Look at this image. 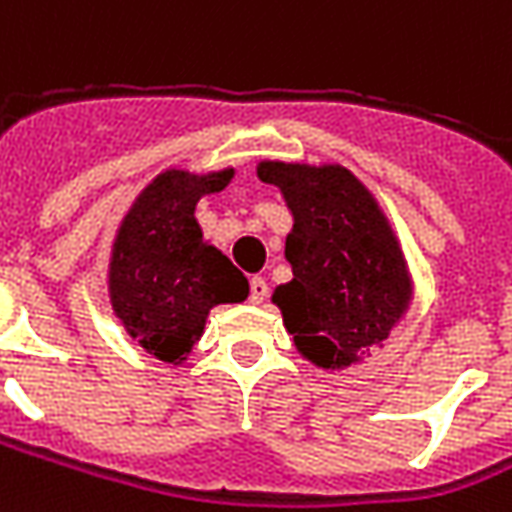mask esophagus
<instances>
[{
    "instance_id": "esophagus-1",
    "label": "esophagus",
    "mask_w": 512,
    "mask_h": 512,
    "mask_svg": "<svg viewBox=\"0 0 512 512\" xmlns=\"http://www.w3.org/2000/svg\"><path fill=\"white\" fill-rule=\"evenodd\" d=\"M266 296H268V282L263 280V277H252V280H249V299H252L255 305H260Z\"/></svg>"
}]
</instances>
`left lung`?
<instances>
[{"label":"left lung","instance_id":"8db88e82","mask_svg":"<svg viewBox=\"0 0 512 512\" xmlns=\"http://www.w3.org/2000/svg\"><path fill=\"white\" fill-rule=\"evenodd\" d=\"M257 177L277 185L293 213L285 241L293 280L274 291L285 330L316 366H352L410 305L405 257L388 221L341 166L266 160Z\"/></svg>","mask_w":512,"mask_h":512}]
</instances>
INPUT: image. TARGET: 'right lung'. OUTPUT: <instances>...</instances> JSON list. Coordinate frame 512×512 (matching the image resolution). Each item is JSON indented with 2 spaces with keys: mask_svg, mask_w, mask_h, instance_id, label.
<instances>
[{
  "mask_svg": "<svg viewBox=\"0 0 512 512\" xmlns=\"http://www.w3.org/2000/svg\"><path fill=\"white\" fill-rule=\"evenodd\" d=\"M232 180L163 171L124 216L110 257V302L149 355L177 363L194 349L210 307L244 302L249 282L230 257L202 241L196 202Z\"/></svg>",
  "mask_w": 512,
  "mask_h": 512,
  "instance_id": "add662e5",
  "label": "right lung"
}]
</instances>
